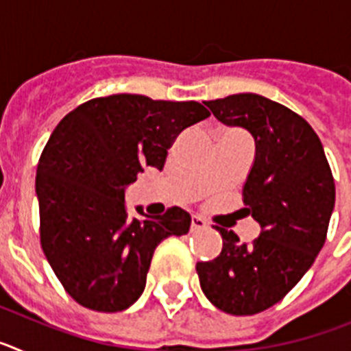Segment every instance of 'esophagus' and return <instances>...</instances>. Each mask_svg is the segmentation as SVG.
<instances>
[{"mask_svg":"<svg viewBox=\"0 0 351 351\" xmlns=\"http://www.w3.org/2000/svg\"><path fill=\"white\" fill-rule=\"evenodd\" d=\"M204 228H207V223L204 221L200 216H193V218H191V232L204 230Z\"/></svg>","mask_w":351,"mask_h":351,"instance_id":"34e87169","label":"esophagus"}]
</instances>
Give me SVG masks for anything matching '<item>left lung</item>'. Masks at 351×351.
<instances>
[{
	"label": "left lung",
	"mask_w": 351,
	"mask_h": 351,
	"mask_svg": "<svg viewBox=\"0 0 351 351\" xmlns=\"http://www.w3.org/2000/svg\"><path fill=\"white\" fill-rule=\"evenodd\" d=\"M216 119L255 138L243 202L262 226L253 243L216 226L221 253L198 262L200 287L218 309L256 315L280 302L315 262L336 202L324 145L299 114L255 93L204 101Z\"/></svg>",
	"instance_id": "obj_1"
}]
</instances>
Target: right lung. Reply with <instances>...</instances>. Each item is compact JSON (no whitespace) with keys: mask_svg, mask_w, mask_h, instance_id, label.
I'll return each instance as SVG.
<instances>
[{"mask_svg":"<svg viewBox=\"0 0 351 351\" xmlns=\"http://www.w3.org/2000/svg\"><path fill=\"white\" fill-rule=\"evenodd\" d=\"M210 112L198 101L144 95L93 98L60 121L36 169L40 243L63 288L84 308L117 313L142 295L151 258L188 234L181 207L133 216L126 186L144 167L163 169L179 133Z\"/></svg>","mask_w":351,"mask_h":351,"instance_id":"add662e5","label":"right lung"}]
</instances>
